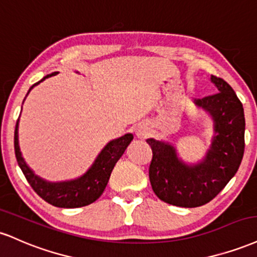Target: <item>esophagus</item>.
Returning <instances> with one entry per match:
<instances>
[{"label":"esophagus","mask_w":257,"mask_h":257,"mask_svg":"<svg viewBox=\"0 0 257 257\" xmlns=\"http://www.w3.org/2000/svg\"><path fill=\"white\" fill-rule=\"evenodd\" d=\"M135 134L138 138L144 140V138H147L148 135H149V127H148L146 123H140V125L136 126Z\"/></svg>","instance_id":"34e87169"}]
</instances>
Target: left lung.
Wrapping results in <instances>:
<instances>
[{
  "label": "left lung",
  "mask_w": 257,
  "mask_h": 257,
  "mask_svg": "<svg viewBox=\"0 0 257 257\" xmlns=\"http://www.w3.org/2000/svg\"><path fill=\"white\" fill-rule=\"evenodd\" d=\"M212 81L219 92L194 99L197 107L212 115L216 134L203 161L185 165L168 143L147 140L153 152L150 184L155 195L166 203L184 208L203 206L225 188L242 162L245 147L243 104L222 78L212 75Z\"/></svg>",
  "instance_id": "left-lung-1"
}]
</instances>
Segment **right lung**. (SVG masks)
I'll return each mask as SVG.
<instances>
[{
    "instance_id": "obj_1",
    "label": "right lung",
    "mask_w": 257,
    "mask_h": 257,
    "mask_svg": "<svg viewBox=\"0 0 257 257\" xmlns=\"http://www.w3.org/2000/svg\"><path fill=\"white\" fill-rule=\"evenodd\" d=\"M53 75H55V73L48 74L38 83L33 84L30 87L29 92L31 91L33 86ZM18 125H19V119H18L14 131V150L18 165L36 194L43 198L45 202L50 203L51 206L59 208H79L87 206L97 200L104 191L111 171H113L117 160L121 158L125 149L134 140V136L127 134L115 141L109 142L104 147V149L99 153L91 168L83 177L71 180V182L48 183L35 176V173L30 170L29 166L24 161L19 149V143H18Z\"/></svg>"
}]
</instances>
